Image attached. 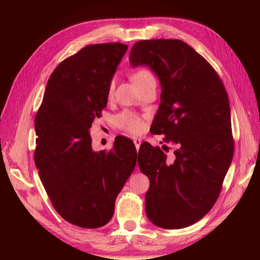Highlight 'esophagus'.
<instances>
[{
	"label": "esophagus",
	"instance_id": "1",
	"mask_svg": "<svg viewBox=\"0 0 260 260\" xmlns=\"http://www.w3.org/2000/svg\"><path fill=\"white\" fill-rule=\"evenodd\" d=\"M133 141H134V144H135L136 149H138V150H139V148L141 146V142H142V140H141L140 138H133Z\"/></svg>",
	"mask_w": 260,
	"mask_h": 260
}]
</instances>
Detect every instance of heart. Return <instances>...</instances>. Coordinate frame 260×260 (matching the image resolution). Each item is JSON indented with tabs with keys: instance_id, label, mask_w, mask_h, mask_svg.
<instances>
[{
	"instance_id": "1",
	"label": "heart",
	"mask_w": 260,
	"mask_h": 260,
	"mask_svg": "<svg viewBox=\"0 0 260 260\" xmlns=\"http://www.w3.org/2000/svg\"><path fill=\"white\" fill-rule=\"evenodd\" d=\"M153 78L151 72L147 69H139L132 74V80L135 82V85H140L141 82H143L147 79ZM114 88V81L112 80L109 85V93L112 94ZM114 121H116V125L119 127L120 129L128 132L132 134H138L143 129V119L142 117L140 116L132 110H124L120 113H118L116 118H114Z\"/></svg>"
}]
</instances>
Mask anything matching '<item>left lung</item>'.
Masks as SVG:
<instances>
[{
	"instance_id": "1",
	"label": "left lung",
	"mask_w": 260,
	"mask_h": 260,
	"mask_svg": "<svg viewBox=\"0 0 260 260\" xmlns=\"http://www.w3.org/2000/svg\"><path fill=\"white\" fill-rule=\"evenodd\" d=\"M129 61L147 65L159 79L160 104L151 128L175 147L167 155V146L141 144L139 167L150 180L147 215L165 230L188 227L212 209L233 159L227 91L209 61L177 39L136 42Z\"/></svg>"
}]
</instances>
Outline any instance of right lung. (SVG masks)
Returning a JSON list of instances; mask_svg holds the SVG:
<instances>
[{"label": "right lung", "mask_w": 260, "mask_h": 260, "mask_svg": "<svg viewBox=\"0 0 260 260\" xmlns=\"http://www.w3.org/2000/svg\"><path fill=\"white\" fill-rule=\"evenodd\" d=\"M120 42L89 45L59 63L35 116L34 161L51 204L82 228L110 221L118 193L133 172V141L117 136L110 150L95 151L90 127L107 107L109 85L127 51Z\"/></svg>", "instance_id": "1"}]
</instances>
